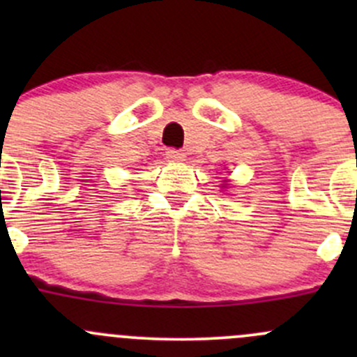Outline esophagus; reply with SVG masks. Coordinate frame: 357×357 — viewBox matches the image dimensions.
<instances>
[{
  "label": "esophagus",
  "instance_id": "esophagus-1",
  "mask_svg": "<svg viewBox=\"0 0 357 357\" xmlns=\"http://www.w3.org/2000/svg\"><path fill=\"white\" fill-rule=\"evenodd\" d=\"M165 155H167V158H171V160H185V153L181 152V150H176V149H169L167 152H165Z\"/></svg>",
  "mask_w": 357,
  "mask_h": 357
}]
</instances>
